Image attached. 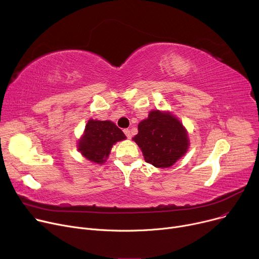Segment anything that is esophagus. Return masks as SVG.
Segmentation results:
<instances>
[{
    "label": "esophagus",
    "mask_w": 259,
    "mask_h": 259,
    "mask_svg": "<svg viewBox=\"0 0 259 259\" xmlns=\"http://www.w3.org/2000/svg\"><path fill=\"white\" fill-rule=\"evenodd\" d=\"M124 133L126 134V137L128 139H131V133H130V130L129 129H124Z\"/></svg>",
    "instance_id": "obj_1"
}]
</instances>
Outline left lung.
Here are the masks:
<instances>
[{"mask_svg":"<svg viewBox=\"0 0 259 259\" xmlns=\"http://www.w3.org/2000/svg\"><path fill=\"white\" fill-rule=\"evenodd\" d=\"M145 160L156 168L171 167L186 152L188 134L182 122L168 112L153 110L139 124V133L133 138Z\"/></svg>","mask_w":259,"mask_h":259,"instance_id":"left-lung-1","label":"left lung"}]
</instances>
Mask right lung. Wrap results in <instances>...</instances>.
Segmentation results:
<instances>
[{"label": "right lung", "mask_w": 259, "mask_h": 259, "mask_svg": "<svg viewBox=\"0 0 259 259\" xmlns=\"http://www.w3.org/2000/svg\"><path fill=\"white\" fill-rule=\"evenodd\" d=\"M125 139L124 132L112 121L90 119L83 138L78 142V150L87 159L103 164L112 146Z\"/></svg>", "instance_id": "right-lung-1"}]
</instances>
